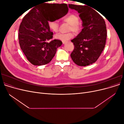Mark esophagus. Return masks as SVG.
Segmentation results:
<instances>
[{
	"label": "esophagus",
	"mask_w": 124,
	"mask_h": 124,
	"mask_svg": "<svg viewBox=\"0 0 124 124\" xmlns=\"http://www.w3.org/2000/svg\"><path fill=\"white\" fill-rule=\"evenodd\" d=\"M62 42L63 44H65L66 42H67V41H62Z\"/></svg>",
	"instance_id": "esophagus-1"
}]
</instances>
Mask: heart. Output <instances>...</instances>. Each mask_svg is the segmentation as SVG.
Here are the masks:
<instances>
[{
	"mask_svg": "<svg viewBox=\"0 0 124 124\" xmlns=\"http://www.w3.org/2000/svg\"><path fill=\"white\" fill-rule=\"evenodd\" d=\"M62 20L70 24L68 29L69 31H72L76 33H79L81 31L82 26L79 22V17L77 15L71 13L63 17ZM47 25L51 31L54 32H57L58 31L59 23L57 20H48L47 22ZM73 37V33L72 32H70L67 33H58L55 36V38L62 41H67L72 38Z\"/></svg>",
	"mask_w": 124,
	"mask_h": 124,
	"instance_id": "heart-1",
	"label": "heart"
}]
</instances>
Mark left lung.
Segmentation results:
<instances>
[{"instance_id":"1","label":"left lung","mask_w":124,"mask_h":124,"mask_svg":"<svg viewBox=\"0 0 124 124\" xmlns=\"http://www.w3.org/2000/svg\"><path fill=\"white\" fill-rule=\"evenodd\" d=\"M69 7L80 13L83 26L81 32L71 40L74 47L71 57L78 66H88L97 61L105 47L107 36L106 23L92 7L72 4H69Z\"/></svg>"}]
</instances>
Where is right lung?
<instances>
[{
    "label": "right lung",
    "mask_w": 124,
    "mask_h": 124,
    "mask_svg": "<svg viewBox=\"0 0 124 124\" xmlns=\"http://www.w3.org/2000/svg\"><path fill=\"white\" fill-rule=\"evenodd\" d=\"M67 8L68 6L66 5ZM50 5L44 3L32 9L23 17L18 29V40L22 51L33 65L49 63L55 56L62 41L53 40L47 22L51 20Z\"/></svg>",
    "instance_id": "add662e5"
}]
</instances>
